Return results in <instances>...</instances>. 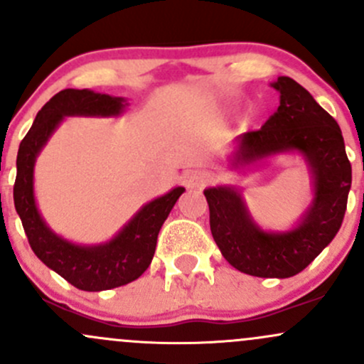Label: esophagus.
Segmentation results:
<instances>
[{"label": "esophagus", "mask_w": 364, "mask_h": 364, "mask_svg": "<svg viewBox=\"0 0 364 364\" xmlns=\"http://www.w3.org/2000/svg\"><path fill=\"white\" fill-rule=\"evenodd\" d=\"M209 181H211V174L204 169L190 171L185 178V185L188 188H204Z\"/></svg>", "instance_id": "34e87169"}]
</instances>
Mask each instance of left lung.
Listing matches in <instances>:
<instances>
[{"label": "left lung", "mask_w": 364, "mask_h": 364, "mask_svg": "<svg viewBox=\"0 0 364 364\" xmlns=\"http://www.w3.org/2000/svg\"><path fill=\"white\" fill-rule=\"evenodd\" d=\"M281 105L258 131L240 136L237 162H252L286 150L307 156L316 179V197L300 227L288 233L262 232L247 216L235 190H205L214 242L232 267L255 277H293L333 240L347 209L353 167L342 131L326 109L288 76L272 83Z\"/></svg>", "instance_id": "1"}]
</instances>
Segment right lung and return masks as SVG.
Returning <instances> with one entry per match:
<instances>
[{
  "label": "right lung",
  "mask_w": 364,
  "mask_h": 364,
  "mask_svg": "<svg viewBox=\"0 0 364 364\" xmlns=\"http://www.w3.org/2000/svg\"><path fill=\"white\" fill-rule=\"evenodd\" d=\"M122 108V97L95 94L87 89L60 90L38 112L17 153L14 204L31 250L48 269L83 291H105L136 281L150 267L160 228L179 195L185 192L183 186H178L144 205L131 223L105 246H75L48 230L38 213L33 195V167L38 151L68 114L109 117L120 113Z\"/></svg>",
  "instance_id": "1"
}]
</instances>
